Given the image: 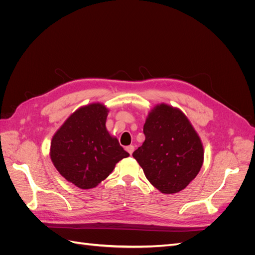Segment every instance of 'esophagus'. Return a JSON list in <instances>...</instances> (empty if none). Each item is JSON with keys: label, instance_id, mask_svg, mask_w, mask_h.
<instances>
[{"label": "esophagus", "instance_id": "obj_1", "mask_svg": "<svg viewBox=\"0 0 255 255\" xmlns=\"http://www.w3.org/2000/svg\"><path fill=\"white\" fill-rule=\"evenodd\" d=\"M134 149H135V146H134V145H132V144H130V145H128L127 148H126V150L130 154V155H132V154H133Z\"/></svg>", "mask_w": 255, "mask_h": 255}]
</instances>
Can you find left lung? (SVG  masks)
I'll return each mask as SVG.
<instances>
[{
	"label": "left lung",
	"mask_w": 255,
	"mask_h": 255,
	"mask_svg": "<svg viewBox=\"0 0 255 255\" xmlns=\"http://www.w3.org/2000/svg\"><path fill=\"white\" fill-rule=\"evenodd\" d=\"M145 139L133 157L154 187L176 194L195 179L204 160L201 138L180 109L160 103L146 116Z\"/></svg>",
	"instance_id": "1"
}]
</instances>
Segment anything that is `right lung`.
Returning <instances> with one entry per match:
<instances>
[{
    "label": "right lung",
    "mask_w": 255,
    "mask_h": 255,
    "mask_svg": "<svg viewBox=\"0 0 255 255\" xmlns=\"http://www.w3.org/2000/svg\"><path fill=\"white\" fill-rule=\"evenodd\" d=\"M110 110L102 103L81 106L53 135L50 157L57 171L81 189L104 181L129 154L106 128Z\"/></svg>",
    "instance_id": "add662e5"
}]
</instances>
